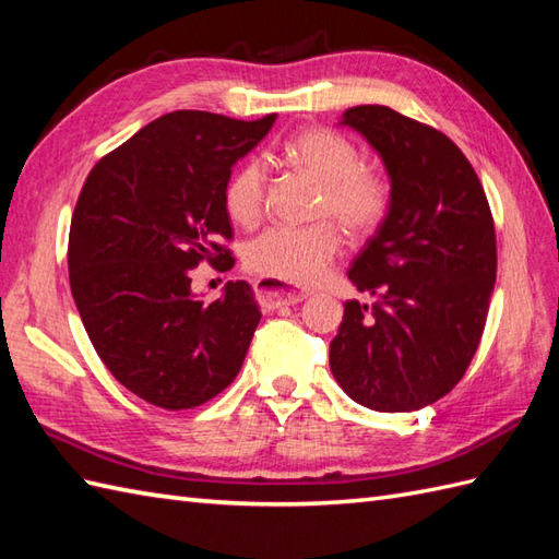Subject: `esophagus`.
Here are the masks:
<instances>
[{"label": "esophagus", "instance_id": "1", "mask_svg": "<svg viewBox=\"0 0 559 559\" xmlns=\"http://www.w3.org/2000/svg\"><path fill=\"white\" fill-rule=\"evenodd\" d=\"M254 295H257V302L261 305V310H278V307L300 305L302 300H307V293L293 290L286 286V283H281L276 278H257Z\"/></svg>", "mask_w": 559, "mask_h": 559}]
</instances>
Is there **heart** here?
<instances>
[{"instance_id": "heart-1", "label": "heart", "mask_w": 559, "mask_h": 559, "mask_svg": "<svg viewBox=\"0 0 559 559\" xmlns=\"http://www.w3.org/2000/svg\"><path fill=\"white\" fill-rule=\"evenodd\" d=\"M288 156L319 185L317 216L334 218L353 237L370 235L389 209L384 177L360 165L358 146L331 129H307L288 144ZM266 194V163L249 158L225 187L228 216L245 228L259 223ZM341 233L322 221L305 228L276 225L245 247V264L264 278L312 286L341 252Z\"/></svg>"}]
</instances>
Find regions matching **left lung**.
<instances>
[{"label": "left lung", "instance_id": "1", "mask_svg": "<svg viewBox=\"0 0 559 559\" xmlns=\"http://www.w3.org/2000/svg\"><path fill=\"white\" fill-rule=\"evenodd\" d=\"M382 158L389 211L348 278L372 305L346 302L329 365L338 386L379 413L418 411L468 370L497 276L495 223L459 146L384 105L341 115Z\"/></svg>", "mask_w": 559, "mask_h": 559}]
</instances>
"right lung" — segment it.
<instances>
[{
  "label": "right lung",
  "mask_w": 559,
  "mask_h": 559,
  "mask_svg": "<svg viewBox=\"0 0 559 559\" xmlns=\"http://www.w3.org/2000/svg\"><path fill=\"white\" fill-rule=\"evenodd\" d=\"M276 115L240 122L177 110L146 124L91 170L69 230V283L93 348L132 394L165 411L194 408L240 372L261 319L254 290L230 281L201 302V259L233 269L218 242L235 163Z\"/></svg>",
  "instance_id": "obj_1"
}]
</instances>
